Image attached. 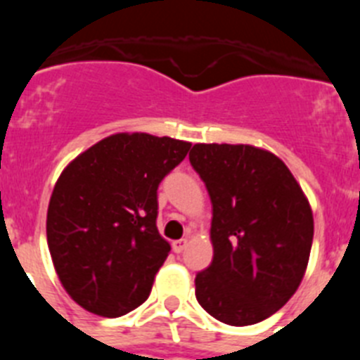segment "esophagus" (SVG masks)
<instances>
[{"label":"esophagus","mask_w":360,"mask_h":360,"mask_svg":"<svg viewBox=\"0 0 360 360\" xmlns=\"http://www.w3.org/2000/svg\"><path fill=\"white\" fill-rule=\"evenodd\" d=\"M186 247H187V238H182V240L173 241V250L176 254H180L182 250H186Z\"/></svg>","instance_id":"esophagus-1"}]
</instances>
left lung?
I'll list each match as a JSON object with an SVG mask.
<instances>
[{"instance_id": "obj_1", "label": "left lung", "mask_w": 360, "mask_h": 360, "mask_svg": "<svg viewBox=\"0 0 360 360\" xmlns=\"http://www.w3.org/2000/svg\"><path fill=\"white\" fill-rule=\"evenodd\" d=\"M191 165L212 203V263L195 279L214 319L249 326L295 294L307 272L314 214L303 189L274 153L250 144H195Z\"/></svg>"}]
</instances>
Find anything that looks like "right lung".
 <instances>
[{"label":"right lung","instance_id":"obj_1","mask_svg":"<svg viewBox=\"0 0 360 360\" xmlns=\"http://www.w3.org/2000/svg\"><path fill=\"white\" fill-rule=\"evenodd\" d=\"M191 142L115 133L73 158L46 212L50 256L66 294L95 316L120 317L149 297L171 245L157 229V189Z\"/></svg>","mask_w":360,"mask_h":360}]
</instances>
